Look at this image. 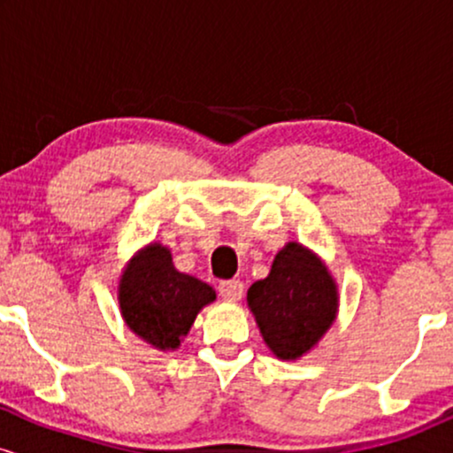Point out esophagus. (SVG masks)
<instances>
[{
  "instance_id": "34e87169",
  "label": "esophagus",
  "mask_w": 453,
  "mask_h": 453,
  "mask_svg": "<svg viewBox=\"0 0 453 453\" xmlns=\"http://www.w3.org/2000/svg\"><path fill=\"white\" fill-rule=\"evenodd\" d=\"M219 294L223 300H227V303H238L244 294L242 280H238V279L223 280V283H219Z\"/></svg>"
}]
</instances>
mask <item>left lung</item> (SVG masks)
I'll use <instances>...</instances> for the list:
<instances>
[{"mask_svg":"<svg viewBox=\"0 0 453 453\" xmlns=\"http://www.w3.org/2000/svg\"><path fill=\"white\" fill-rule=\"evenodd\" d=\"M247 304L279 360H300L324 339L339 313V285L326 262L300 242L274 256L266 279L249 288Z\"/></svg>","mask_w":453,"mask_h":453,"instance_id":"1","label":"left lung"}]
</instances>
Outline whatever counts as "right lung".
I'll return each instance as SVG.
<instances>
[{
	"instance_id": "obj_1",
	"label": "right lung",
	"mask_w": 453,
	"mask_h": 453,
	"mask_svg": "<svg viewBox=\"0 0 453 453\" xmlns=\"http://www.w3.org/2000/svg\"><path fill=\"white\" fill-rule=\"evenodd\" d=\"M117 300L123 321L138 339L159 351H174L217 294L204 280L176 270L168 247L149 242L123 268Z\"/></svg>"
}]
</instances>
